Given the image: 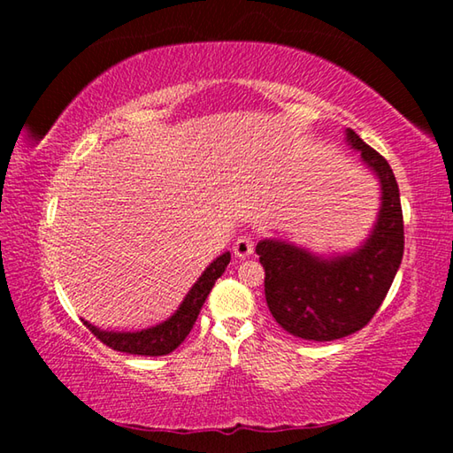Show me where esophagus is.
Listing matches in <instances>:
<instances>
[{
    "label": "esophagus",
    "instance_id": "1",
    "mask_svg": "<svg viewBox=\"0 0 453 453\" xmlns=\"http://www.w3.org/2000/svg\"><path fill=\"white\" fill-rule=\"evenodd\" d=\"M234 254L235 257L245 259L254 254V240H251L250 235H240L234 243Z\"/></svg>",
    "mask_w": 453,
    "mask_h": 453
}]
</instances>
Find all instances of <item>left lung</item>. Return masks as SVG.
Returning a JSON list of instances; mask_svg holds the SVG:
<instances>
[{
    "label": "left lung",
    "mask_w": 453,
    "mask_h": 453,
    "mask_svg": "<svg viewBox=\"0 0 453 453\" xmlns=\"http://www.w3.org/2000/svg\"><path fill=\"white\" fill-rule=\"evenodd\" d=\"M346 135L381 183L380 216L362 248L335 257L281 240H262L256 248L272 316L286 332L310 342L340 340L370 324L403 257L400 188L392 167L354 129Z\"/></svg>",
    "instance_id": "1"
}]
</instances>
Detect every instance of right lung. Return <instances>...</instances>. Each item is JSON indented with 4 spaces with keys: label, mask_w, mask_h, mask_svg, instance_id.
<instances>
[{
    "label": "right lung",
    "mask_w": 453,
    "mask_h": 453,
    "mask_svg": "<svg viewBox=\"0 0 453 453\" xmlns=\"http://www.w3.org/2000/svg\"><path fill=\"white\" fill-rule=\"evenodd\" d=\"M229 259H232L229 251L221 254L218 259H213V262L205 267L202 278H199L194 283V288L188 291L186 300L181 302L178 311H175L172 318L162 321V324L151 326L148 329H137V332H105V329L91 326L89 321H83V326H86L99 342L105 343V346H110L116 351H124V354H134V356L172 354V351L178 348L191 332V327L196 324L205 297H208L216 280L226 272Z\"/></svg>",
    "instance_id": "obj_1"
}]
</instances>
